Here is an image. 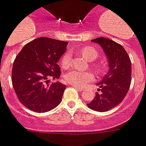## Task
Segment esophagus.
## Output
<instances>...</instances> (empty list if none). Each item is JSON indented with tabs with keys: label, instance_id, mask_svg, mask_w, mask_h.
<instances>
[{
	"label": "esophagus",
	"instance_id": "1",
	"mask_svg": "<svg viewBox=\"0 0 146 146\" xmlns=\"http://www.w3.org/2000/svg\"><path fill=\"white\" fill-rule=\"evenodd\" d=\"M72 86H73V87H75L78 91H79V92H82V91H84L83 88H79L78 87V86H76V85H72Z\"/></svg>",
	"mask_w": 146,
	"mask_h": 146
}]
</instances>
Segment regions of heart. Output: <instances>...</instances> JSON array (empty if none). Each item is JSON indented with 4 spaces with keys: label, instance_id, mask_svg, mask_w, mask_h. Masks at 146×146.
Returning <instances> with one entry per match:
<instances>
[{
    "label": "heart",
    "instance_id": "heart-1",
    "mask_svg": "<svg viewBox=\"0 0 146 146\" xmlns=\"http://www.w3.org/2000/svg\"><path fill=\"white\" fill-rule=\"evenodd\" d=\"M79 52L85 59H87L88 61H94L98 58V55L97 50L92 46L83 47L79 50ZM70 54L69 52L65 53L61 58V66L64 68H67L70 64ZM94 68L99 73L102 72V70H103V67L100 65H95ZM92 79H93V75H92V73L91 72H82V71L75 70L69 71L64 76V80L67 82V83L76 85V86H82V85H85L87 82L92 80Z\"/></svg>",
    "mask_w": 146,
    "mask_h": 146
}]
</instances>
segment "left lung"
<instances>
[{
	"instance_id": "left-lung-1",
	"label": "left lung",
	"mask_w": 146,
	"mask_h": 146,
	"mask_svg": "<svg viewBox=\"0 0 146 146\" xmlns=\"http://www.w3.org/2000/svg\"><path fill=\"white\" fill-rule=\"evenodd\" d=\"M92 42L100 44L103 48L110 69L101 82L97 84L101 93H96L87 106L97 112H106L121 104L128 92L131 82V61L124 47L113 40L98 37Z\"/></svg>"
}]
</instances>
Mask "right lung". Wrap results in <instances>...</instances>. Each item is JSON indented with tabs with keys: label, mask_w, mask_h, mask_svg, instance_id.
<instances>
[{
	"label": "right lung",
	"mask_w": 146,
	"mask_h": 146,
	"mask_svg": "<svg viewBox=\"0 0 146 146\" xmlns=\"http://www.w3.org/2000/svg\"><path fill=\"white\" fill-rule=\"evenodd\" d=\"M68 42L39 37L24 46L15 58L12 83L24 106L36 112L53 110L61 101L66 85L59 82L48 84L49 79H59V59Z\"/></svg>",
	"instance_id": "obj_1"
}]
</instances>
